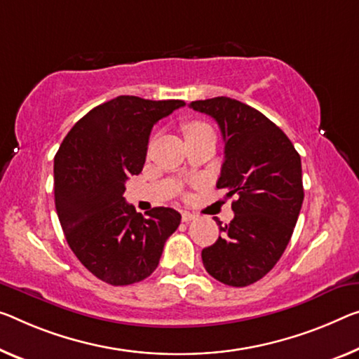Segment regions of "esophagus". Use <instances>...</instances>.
<instances>
[{
  "mask_svg": "<svg viewBox=\"0 0 359 359\" xmlns=\"http://www.w3.org/2000/svg\"><path fill=\"white\" fill-rule=\"evenodd\" d=\"M196 217H197V215L191 213V212H183V213H181V219H183L184 223L192 222V219H196Z\"/></svg>",
  "mask_w": 359,
  "mask_h": 359,
  "instance_id": "1",
  "label": "esophagus"
}]
</instances>
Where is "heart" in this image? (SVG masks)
Returning <instances> with one entry per match:
<instances>
[{"label":"heart","mask_w":359,"mask_h":359,"mask_svg":"<svg viewBox=\"0 0 359 359\" xmlns=\"http://www.w3.org/2000/svg\"><path fill=\"white\" fill-rule=\"evenodd\" d=\"M202 130H210V126L205 125V123H201V122H191V123L184 125L186 136L192 135V133H197V131H202Z\"/></svg>","instance_id":"heart-1"}]
</instances>
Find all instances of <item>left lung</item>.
Masks as SVG:
<instances>
[{"mask_svg": "<svg viewBox=\"0 0 359 359\" xmlns=\"http://www.w3.org/2000/svg\"><path fill=\"white\" fill-rule=\"evenodd\" d=\"M222 130L224 162L217 187L226 189L234 218L202 250L207 273L219 283L245 287L271 271L287 247L303 203L302 161L279 126L236 99L192 101Z\"/></svg>", "mask_w": 359, "mask_h": 359, "instance_id": "8db88e82", "label": "left lung"}]
</instances>
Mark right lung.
<instances>
[{
	"instance_id": "1",
	"label": "right lung",
	"mask_w": 359,
	"mask_h": 359,
	"mask_svg": "<svg viewBox=\"0 0 359 359\" xmlns=\"http://www.w3.org/2000/svg\"><path fill=\"white\" fill-rule=\"evenodd\" d=\"M180 99L118 96L74 125L54 157V202L72 252L104 283L128 285L154 273L181 215L156 207L142 217L125 202V183L146 162L158 120Z\"/></svg>"
}]
</instances>
